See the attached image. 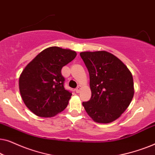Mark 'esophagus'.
Returning a JSON list of instances; mask_svg holds the SVG:
<instances>
[{
  "mask_svg": "<svg viewBox=\"0 0 155 155\" xmlns=\"http://www.w3.org/2000/svg\"><path fill=\"white\" fill-rule=\"evenodd\" d=\"M81 89H82V87L79 85L77 88L75 89V92H77V93H79L80 92V90H81Z\"/></svg>",
  "mask_w": 155,
  "mask_h": 155,
  "instance_id": "obj_1",
  "label": "esophagus"
}]
</instances>
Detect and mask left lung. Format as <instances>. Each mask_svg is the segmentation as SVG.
I'll list each match as a JSON object with an SVG mask.
<instances>
[{"label":"left lung","mask_w":155,"mask_h":155,"mask_svg":"<svg viewBox=\"0 0 155 155\" xmlns=\"http://www.w3.org/2000/svg\"><path fill=\"white\" fill-rule=\"evenodd\" d=\"M90 74L92 96L82 103L94 121L109 124L127 109L134 95L132 73L126 65L106 51L80 54Z\"/></svg>","instance_id":"8db88e82"}]
</instances>
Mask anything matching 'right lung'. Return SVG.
<instances>
[{
  "instance_id": "1",
  "label": "right lung",
  "mask_w": 155,
  "mask_h": 155,
  "mask_svg": "<svg viewBox=\"0 0 155 155\" xmlns=\"http://www.w3.org/2000/svg\"><path fill=\"white\" fill-rule=\"evenodd\" d=\"M76 56L75 51L51 46L25 68L19 78V89L25 104L33 114L54 117L66 108L72 94L63 86L61 69Z\"/></svg>"
}]
</instances>
